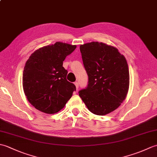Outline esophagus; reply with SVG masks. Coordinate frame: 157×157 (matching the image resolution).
Here are the masks:
<instances>
[{
	"mask_svg": "<svg viewBox=\"0 0 157 157\" xmlns=\"http://www.w3.org/2000/svg\"><path fill=\"white\" fill-rule=\"evenodd\" d=\"M74 84H75V86L76 89H78V88H79V84H78V82H74Z\"/></svg>",
	"mask_w": 157,
	"mask_h": 157,
	"instance_id": "1",
	"label": "esophagus"
}]
</instances>
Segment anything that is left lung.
<instances>
[{
	"label": "left lung",
	"mask_w": 157,
	"mask_h": 157,
	"mask_svg": "<svg viewBox=\"0 0 157 157\" xmlns=\"http://www.w3.org/2000/svg\"><path fill=\"white\" fill-rule=\"evenodd\" d=\"M88 76L87 88L79 95L90 112L108 114L121 105L129 84L128 65L118 49L102 42H92L79 46Z\"/></svg>",
	"instance_id": "left-lung-1"
}]
</instances>
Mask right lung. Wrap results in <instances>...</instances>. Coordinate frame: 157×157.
<instances>
[{
    "mask_svg": "<svg viewBox=\"0 0 157 157\" xmlns=\"http://www.w3.org/2000/svg\"><path fill=\"white\" fill-rule=\"evenodd\" d=\"M75 48V45L56 42L36 50L25 63L23 91L36 109L48 114L57 113L76 90L75 86L67 80V71L63 67L66 56Z\"/></svg>",
    "mask_w": 157,
    "mask_h": 157,
    "instance_id": "obj_1",
    "label": "right lung"
}]
</instances>
